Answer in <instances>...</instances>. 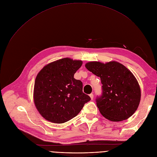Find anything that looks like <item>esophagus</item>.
Masks as SVG:
<instances>
[{
  "instance_id": "34e87169",
  "label": "esophagus",
  "mask_w": 157,
  "mask_h": 157,
  "mask_svg": "<svg viewBox=\"0 0 157 157\" xmlns=\"http://www.w3.org/2000/svg\"><path fill=\"white\" fill-rule=\"evenodd\" d=\"M90 98H91V99L92 100L93 98H94V94H90Z\"/></svg>"
}]
</instances>
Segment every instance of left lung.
Returning <instances> with one entry per match:
<instances>
[{"label": "left lung", "instance_id": "left-lung-1", "mask_svg": "<svg viewBox=\"0 0 157 157\" xmlns=\"http://www.w3.org/2000/svg\"><path fill=\"white\" fill-rule=\"evenodd\" d=\"M86 68L101 78L102 94L96 103L102 116L112 121L127 120L137 110L141 90L133 74L117 62H90Z\"/></svg>", "mask_w": 157, "mask_h": 157}]
</instances>
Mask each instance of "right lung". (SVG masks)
<instances>
[{
    "label": "right lung",
    "instance_id": "add662e5",
    "mask_svg": "<svg viewBox=\"0 0 157 157\" xmlns=\"http://www.w3.org/2000/svg\"><path fill=\"white\" fill-rule=\"evenodd\" d=\"M82 61L65 58L48 64L37 75L34 100L46 120L63 123L76 117L91 100L83 92V83L74 78Z\"/></svg>",
    "mask_w": 157,
    "mask_h": 157
}]
</instances>
